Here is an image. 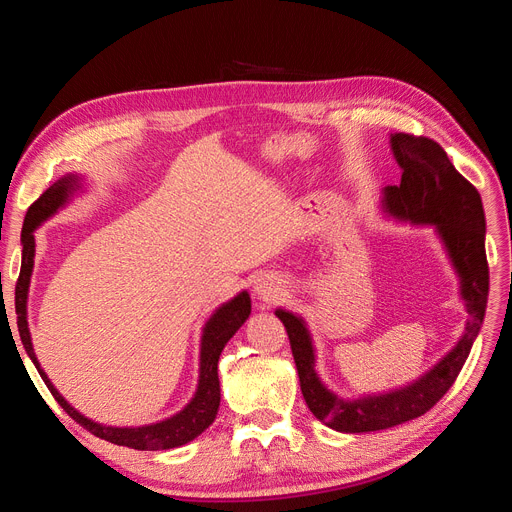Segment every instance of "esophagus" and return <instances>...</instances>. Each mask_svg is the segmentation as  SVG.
Listing matches in <instances>:
<instances>
[{"label":"esophagus","mask_w":512,"mask_h":512,"mask_svg":"<svg viewBox=\"0 0 512 512\" xmlns=\"http://www.w3.org/2000/svg\"><path fill=\"white\" fill-rule=\"evenodd\" d=\"M254 292L256 297L262 299V301H271L277 297V292H280V286H277V282L273 280V277L269 275H260L258 280L254 282Z\"/></svg>","instance_id":"obj_1"}]
</instances>
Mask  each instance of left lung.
Returning a JSON list of instances; mask_svg holds the SVG:
<instances>
[{"label": "left lung", "instance_id": "1", "mask_svg": "<svg viewBox=\"0 0 512 512\" xmlns=\"http://www.w3.org/2000/svg\"><path fill=\"white\" fill-rule=\"evenodd\" d=\"M391 149L401 168V181L384 190L382 205L397 220L436 226L438 237L459 275V290L468 322L455 348L425 376L404 389L342 399L327 389L316 374L314 344L305 320L286 309H277L275 316L286 327L307 408L314 412L318 421L344 433L389 429L423 416L436 406L466 363L487 309L489 267L485 254V211L478 190L457 173L446 151L431 138L404 132L391 134Z\"/></svg>", "mask_w": 512, "mask_h": 512}]
</instances>
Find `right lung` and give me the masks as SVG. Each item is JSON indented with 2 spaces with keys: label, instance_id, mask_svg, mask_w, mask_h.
<instances>
[{
  "label": "right lung",
  "instance_id": "obj_1",
  "mask_svg": "<svg viewBox=\"0 0 512 512\" xmlns=\"http://www.w3.org/2000/svg\"><path fill=\"white\" fill-rule=\"evenodd\" d=\"M79 177L66 175L59 181H55L49 190H46L36 203L27 209L21 243H23V260H21V273L17 280V288H14V307H17V324L23 348L29 359L34 361L38 374L42 376L44 384L49 386L51 395L57 399V404L64 408L76 423L83 425L94 436L113 442L119 446L136 448V451H168V448H177L192 442L196 436H200L213 421L220 408V378H218V361L228 339L235 335L241 324L250 318L252 301L250 294L245 290L239 292L235 299H230L222 307L215 309L211 318L207 320L203 337H200V374H198V386L192 401L175 416L166 418V421L143 425V427H106L100 423L89 421L79 410H74L68 401L59 395V391L53 386V382L46 378L44 369L40 367L36 352L32 346V335H29L27 327V292H29V280H32L34 271V256H36V239L34 230L57 213V209L64 207L70 196L79 190Z\"/></svg>",
  "mask_w": 512,
  "mask_h": 512
}]
</instances>
